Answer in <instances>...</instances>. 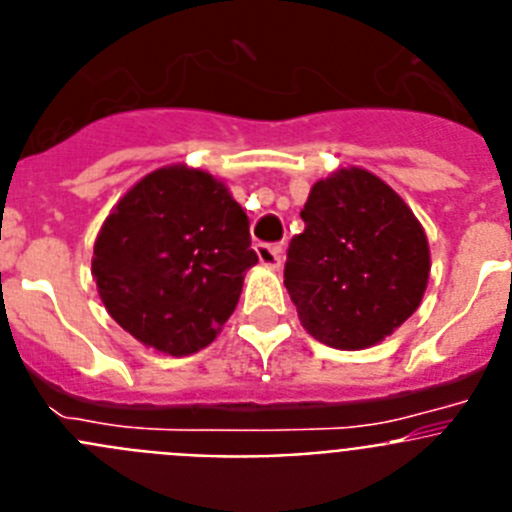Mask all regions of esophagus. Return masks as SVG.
<instances>
[{"label":"esophagus","instance_id":"1","mask_svg":"<svg viewBox=\"0 0 512 512\" xmlns=\"http://www.w3.org/2000/svg\"><path fill=\"white\" fill-rule=\"evenodd\" d=\"M256 253H259V261L269 269H279L282 266V246H271V243H259L256 246Z\"/></svg>","mask_w":512,"mask_h":512}]
</instances>
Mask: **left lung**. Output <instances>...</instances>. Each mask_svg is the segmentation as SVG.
Returning <instances> with one entry per match:
<instances>
[{
	"instance_id": "obj_1",
	"label": "left lung",
	"mask_w": 512,
	"mask_h": 512,
	"mask_svg": "<svg viewBox=\"0 0 512 512\" xmlns=\"http://www.w3.org/2000/svg\"><path fill=\"white\" fill-rule=\"evenodd\" d=\"M305 230L289 241L284 287L315 341L359 351L395 333L423 300L431 251L423 225L372 171L312 184Z\"/></svg>"
}]
</instances>
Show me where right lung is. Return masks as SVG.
I'll list each match as a JSON object with an SVG mask.
<instances>
[{"label":"right lung","mask_w":512,"mask_h":512,"mask_svg":"<svg viewBox=\"0 0 512 512\" xmlns=\"http://www.w3.org/2000/svg\"><path fill=\"white\" fill-rule=\"evenodd\" d=\"M256 261L228 187L202 169L164 166L112 207L92 274L120 328L161 354L189 356L215 341Z\"/></svg>","instance_id":"right-lung-1"}]
</instances>
